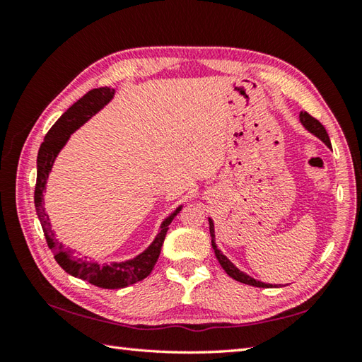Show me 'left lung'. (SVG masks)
I'll use <instances>...</instances> for the list:
<instances>
[{
	"mask_svg": "<svg viewBox=\"0 0 362 362\" xmlns=\"http://www.w3.org/2000/svg\"><path fill=\"white\" fill-rule=\"evenodd\" d=\"M298 119L300 122H302V126L308 130V132L314 136H317L319 140L322 143H325L328 148H332V141H329V136L327 134L325 127L320 124V122L313 118L310 113L306 112H300L298 115ZM209 224H210V235H211V247L214 249V255H216L219 264L222 266V269L228 274V276H232L233 280L240 281V283H244V284H249V286H257V288H279V284H272V283H264V281H259L257 279H253V276H250L249 274L243 272L241 269H238L232 261H230L224 253H222L219 249H218V244H216V235H214V222L211 218H209ZM281 286V284H280Z\"/></svg>",
	"mask_w": 362,
	"mask_h": 362,
	"instance_id": "left-lung-1",
	"label": "left lung"
}]
</instances>
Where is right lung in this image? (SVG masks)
<instances>
[{
    "label": "right lung",
    "mask_w": 362,
    "mask_h": 362,
    "mask_svg": "<svg viewBox=\"0 0 362 362\" xmlns=\"http://www.w3.org/2000/svg\"><path fill=\"white\" fill-rule=\"evenodd\" d=\"M115 96V90L112 87L95 88L83 95L78 103H74L62 117H60L54 126L45 135V140L40 144L37 156V183L34 193V204L37 210L38 221H40L43 233L51 249L54 259L57 261L59 266L64 269L66 274H70L76 279L86 280L95 286L104 289H121L129 284L141 281L156 266L161 245H163L166 232L169 228L171 221L179 214L183 205H179L177 209L166 216L158 227V232L153 238L152 243L138 255L124 259V261H110V263H98L93 259L74 257L73 249L66 247L65 244L57 241L56 232H54L49 222L48 211L45 210V197L43 193L46 191V180H48L49 173L52 169L54 161H56L59 152L65 148V144L70 140L71 134H74L81 126L93 118L95 115L103 110Z\"/></svg>",
    "instance_id": "obj_1"
}]
</instances>
